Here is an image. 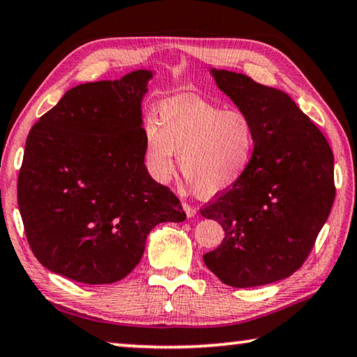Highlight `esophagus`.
Returning <instances> with one entry per match:
<instances>
[{
	"instance_id": "obj_1",
	"label": "esophagus",
	"mask_w": 357,
	"mask_h": 357,
	"mask_svg": "<svg viewBox=\"0 0 357 357\" xmlns=\"http://www.w3.org/2000/svg\"><path fill=\"white\" fill-rule=\"evenodd\" d=\"M183 209H185L186 215H188V217H193V215H196V207L190 206L188 202H183Z\"/></svg>"
}]
</instances>
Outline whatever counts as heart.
<instances>
[{"label": "heart", "mask_w": 357, "mask_h": 357, "mask_svg": "<svg viewBox=\"0 0 357 357\" xmlns=\"http://www.w3.org/2000/svg\"><path fill=\"white\" fill-rule=\"evenodd\" d=\"M257 132L241 109L195 97H174L158 112V123L144 128V156L148 172L158 182L174 174V151L178 169L197 195L212 197L234 188L254 161Z\"/></svg>", "instance_id": "1"}]
</instances>
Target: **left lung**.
Masks as SVG:
<instances>
[{"label": "left lung", "instance_id": "obj_1", "mask_svg": "<svg viewBox=\"0 0 357 357\" xmlns=\"http://www.w3.org/2000/svg\"><path fill=\"white\" fill-rule=\"evenodd\" d=\"M212 75L252 119L257 148L241 183L199 211L225 231L204 263L227 286H265L294 274L314 248L335 199L333 153L286 92L234 71Z\"/></svg>", "mask_w": 357, "mask_h": 357}]
</instances>
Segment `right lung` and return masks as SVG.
Returning <instances> with one entry per match:
<instances>
[{
  "label": "right lung",
  "mask_w": 357,
  "mask_h": 357,
  "mask_svg": "<svg viewBox=\"0 0 357 357\" xmlns=\"http://www.w3.org/2000/svg\"><path fill=\"white\" fill-rule=\"evenodd\" d=\"M151 71L65 92L26 137L17 180L30 249L47 270L112 284L139 265L148 233L186 213L144 164L142 97Z\"/></svg>",
  "instance_id": "1"
}]
</instances>
